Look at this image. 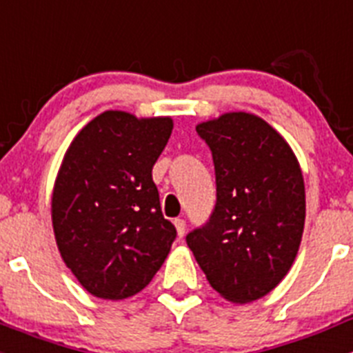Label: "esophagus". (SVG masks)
Wrapping results in <instances>:
<instances>
[{"instance_id":"esophagus-1","label":"esophagus","mask_w":353,"mask_h":353,"mask_svg":"<svg viewBox=\"0 0 353 353\" xmlns=\"http://www.w3.org/2000/svg\"><path fill=\"white\" fill-rule=\"evenodd\" d=\"M174 228H176V233H179V236L182 239V236L185 235V221L174 219Z\"/></svg>"}]
</instances>
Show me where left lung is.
<instances>
[{"instance_id": "1", "label": "left lung", "mask_w": 353, "mask_h": 353, "mask_svg": "<svg viewBox=\"0 0 353 353\" xmlns=\"http://www.w3.org/2000/svg\"><path fill=\"white\" fill-rule=\"evenodd\" d=\"M196 132L212 152L217 199L187 245L215 292L239 304L256 301L297 256L305 219L301 166L281 134L254 114L226 113Z\"/></svg>"}]
</instances>
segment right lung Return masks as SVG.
<instances>
[{
  "label": "right lung",
  "mask_w": 353,
  "mask_h": 353,
  "mask_svg": "<svg viewBox=\"0 0 353 353\" xmlns=\"http://www.w3.org/2000/svg\"><path fill=\"white\" fill-rule=\"evenodd\" d=\"M171 130V118L105 111L68 146L52 191V228L65 265L95 297L141 292L176 239L152 180Z\"/></svg>",
  "instance_id": "add662e5"
}]
</instances>
